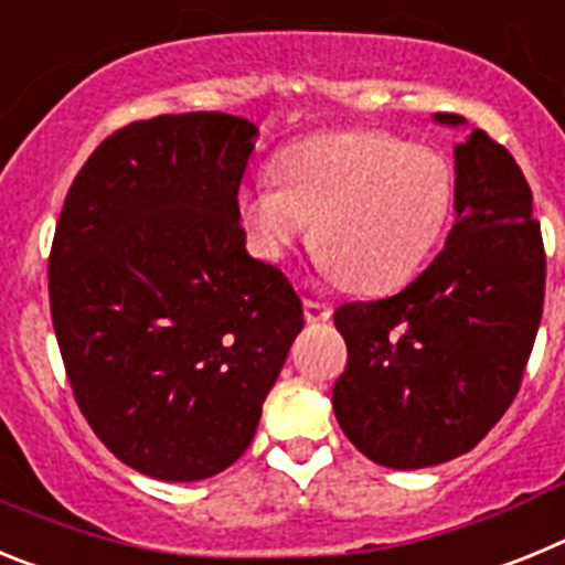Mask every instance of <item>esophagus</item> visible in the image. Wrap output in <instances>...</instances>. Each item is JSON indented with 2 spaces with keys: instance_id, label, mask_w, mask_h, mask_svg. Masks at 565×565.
<instances>
[{
  "instance_id": "obj_1",
  "label": "esophagus",
  "mask_w": 565,
  "mask_h": 565,
  "mask_svg": "<svg viewBox=\"0 0 565 565\" xmlns=\"http://www.w3.org/2000/svg\"><path fill=\"white\" fill-rule=\"evenodd\" d=\"M302 308H306V319L308 322H328L331 319V306H326V302H317V299H306L302 302Z\"/></svg>"
}]
</instances>
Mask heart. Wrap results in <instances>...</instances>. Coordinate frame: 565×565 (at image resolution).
Here are the masks:
<instances>
[{
    "instance_id": "b5f03b06",
    "label": "heart",
    "mask_w": 565,
    "mask_h": 565,
    "mask_svg": "<svg viewBox=\"0 0 565 565\" xmlns=\"http://www.w3.org/2000/svg\"><path fill=\"white\" fill-rule=\"evenodd\" d=\"M274 169L279 183L239 189L254 248L279 259L313 221L319 266L356 294L411 282L456 203V169L441 152L376 129L313 135L282 149Z\"/></svg>"
}]
</instances>
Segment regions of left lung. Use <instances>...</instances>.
I'll return each instance as SVG.
<instances>
[{
    "label": "left lung",
    "instance_id": "obj_1",
    "mask_svg": "<svg viewBox=\"0 0 565 565\" xmlns=\"http://www.w3.org/2000/svg\"><path fill=\"white\" fill-rule=\"evenodd\" d=\"M433 121L467 127L452 113ZM452 154L456 226L441 254L396 297L333 313L348 344L333 413L362 456L391 469L472 450L515 398L541 326L546 254L521 167L483 129Z\"/></svg>",
    "mask_w": 565,
    "mask_h": 565
}]
</instances>
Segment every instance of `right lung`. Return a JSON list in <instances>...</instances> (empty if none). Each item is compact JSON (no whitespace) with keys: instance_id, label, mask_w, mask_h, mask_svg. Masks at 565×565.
Segmentation results:
<instances>
[{"instance_id":"right-lung-1","label":"right lung","mask_w":565,"mask_h":565,"mask_svg":"<svg viewBox=\"0 0 565 565\" xmlns=\"http://www.w3.org/2000/svg\"><path fill=\"white\" fill-rule=\"evenodd\" d=\"M257 127L158 115L109 135L50 252L67 379L109 452L158 481L232 467L302 331L286 274L246 252L237 189Z\"/></svg>"}]
</instances>
